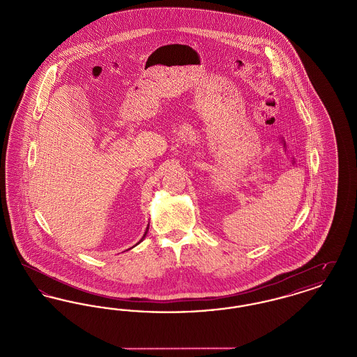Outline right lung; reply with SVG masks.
Masks as SVG:
<instances>
[{
	"mask_svg": "<svg viewBox=\"0 0 357 357\" xmlns=\"http://www.w3.org/2000/svg\"><path fill=\"white\" fill-rule=\"evenodd\" d=\"M144 236H146V234H144Z\"/></svg>",
	"mask_w": 357,
	"mask_h": 357,
	"instance_id": "obj_1",
	"label": "right lung"
}]
</instances>
